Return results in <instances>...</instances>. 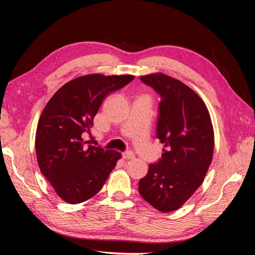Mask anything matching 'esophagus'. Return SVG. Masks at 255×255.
I'll return each instance as SVG.
<instances>
[{
	"label": "esophagus",
	"instance_id": "1",
	"mask_svg": "<svg viewBox=\"0 0 255 255\" xmlns=\"http://www.w3.org/2000/svg\"><path fill=\"white\" fill-rule=\"evenodd\" d=\"M122 157L125 159H132L135 157V155L132 151H127L125 153H122Z\"/></svg>",
	"mask_w": 255,
	"mask_h": 255
}]
</instances>
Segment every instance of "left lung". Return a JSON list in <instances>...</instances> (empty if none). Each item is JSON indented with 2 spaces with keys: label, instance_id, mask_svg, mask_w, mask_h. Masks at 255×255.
<instances>
[{
  "label": "left lung",
  "instance_id": "1",
  "mask_svg": "<svg viewBox=\"0 0 255 255\" xmlns=\"http://www.w3.org/2000/svg\"><path fill=\"white\" fill-rule=\"evenodd\" d=\"M160 97L156 137L164 153L139 181L146 202L163 213L181 207L202 184L214 152V129L205 104L194 90L163 73L140 76Z\"/></svg>",
  "mask_w": 255,
  "mask_h": 255
}]
</instances>
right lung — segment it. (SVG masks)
<instances>
[{"label":"right lung","instance_id":"right-lung-1","mask_svg":"<svg viewBox=\"0 0 255 255\" xmlns=\"http://www.w3.org/2000/svg\"><path fill=\"white\" fill-rule=\"evenodd\" d=\"M133 75L89 74L65 84L40 116L36 154L41 173L64 201L78 204L101 190L121 154L84 141L103 100Z\"/></svg>","mask_w":255,"mask_h":255}]
</instances>
